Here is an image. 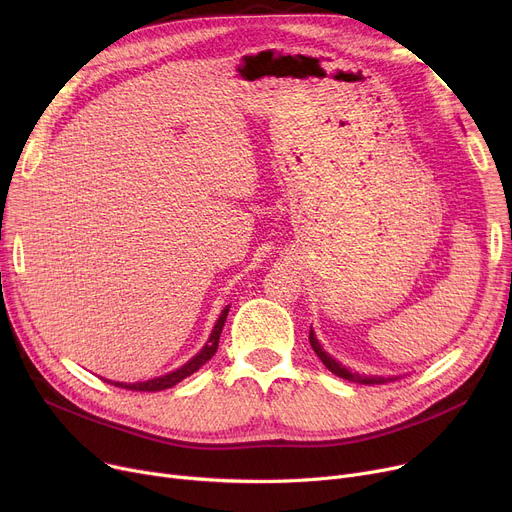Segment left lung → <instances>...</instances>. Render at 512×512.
I'll return each instance as SVG.
<instances>
[{
  "mask_svg": "<svg viewBox=\"0 0 512 512\" xmlns=\"http://www.w3.org/2000/svg\"><path fill=\"white\" fill-rule=\"evenodd\" d=\"M309 342H311V348L315 351V355L321 359V363H324L334 375H338V378L342 380H348V382H355V384H386V382H394L398 380L400 375H365V373H359V371H351L348 367H344L342 363H338L332 355H328L324 351V346L319 344V340L315 338V332L313 328L309 330Z\"/></svg>",
  "mask_w": 512,
  "mask_h": 512,
  "instance_id": "obj_1",
  "label": "left lung"
}]
</instances>
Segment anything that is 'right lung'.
I'll return each instance as SVG.
<instances>
[{"label":"right lung","mask_w":512,"mask_h":512,"mask_svg":"<svg viewBox=\"0 0 512 512\" xmlns=\"http://www.w3.org/2000/svg\"><path fill=\"white\" fill-rule=\"evenodd\" d=\"M228 311H230V305L224 307V311L220 313L218 321H215V326L207 338V342L203 344L201 351L193 357L188 359L182 367L166 373V375H159V378H153V380H147V382H134V384H126V382H112V380H105L110 382L118 388H126V390H137V392H159V390H166V388H172L176 386L178 382H182L184 378H188V375L195 373L199 367H203L213 355L215 351H218V342H220V334L224 330V324H226V317H228Z\"/></svg>","instance_id":"add662e5"}]
</instances>
